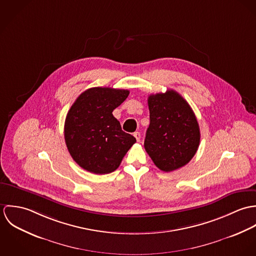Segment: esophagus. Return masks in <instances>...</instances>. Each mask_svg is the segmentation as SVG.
<instances>
[{
	"mask_svg": "<svg viewBox=\"0 0 256 256\" xmlns=\"http://www.w3.org/2000/svg\"><path fill=\"white\" fill-rule=\"evenodd\" d=\"M134 137H135L136 140L139 142L140 139H141V134H140V132H135V133H134Z\"/></svg>",
	"mask_w": 256,
	"mask_h": 256,
	"instance_id": "obj_1",
	"label": "esophagus"
}]
</instances>
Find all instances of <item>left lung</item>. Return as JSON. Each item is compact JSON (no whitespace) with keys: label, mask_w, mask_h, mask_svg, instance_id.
Returning <instances> with one entry per match:
<instances>
[{"label":"left lung","mask_w":256,"mask_h":256,"mask_svg":"<svg viewBox=\"0 0 256 256\" xmlns=\"http://www.w3.org/2000/svg\"><path fill=\"white\" fill-rule=\"evenodd\" d=\"M150 125L144 146L154 164L162 172L187 164L200 143V129L188 102L174 90L150 94L148 98Z\"/></svg>","instance_id":"8db88e82"}]
</instances>
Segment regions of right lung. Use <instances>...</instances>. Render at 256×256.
<instances>
[{"label": "right lung", "mask_w": 256, "mask_h": 256, "mask_svg": "<svg viewBox=\"0 0 256 256\" xmlns=\"http://www.w3.org/2000/svg\"><path fill=\"white\" fill-rule=\"evenodd\" d=\"M128 96L127 90L92 88L80 94L68 111L65 142L74 160L84 170L96 174L114 172L136 143L112 114Z\"/></svg>", "instance_id": "right-lung-1"}]
</instances>
